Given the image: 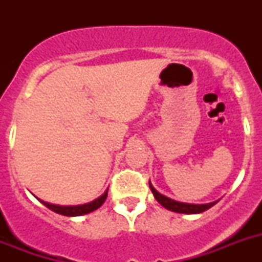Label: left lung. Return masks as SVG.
Instances as JSON below:
<instances>
[{"label": "left lung", "mask_w": 262, "mask_h": 262, "mask_svg": "<svg viewBox=\"0 0 262 262\" xmlns=\"http://www.w3.org/2000/svg\"><path fill=\"white\" fill-rule=\"evenodd\" d=\"M149 187H151V191L154 193L155 198H156V201L160 203V205L163 206V207H165V209L170 210V211L180 212V214H200V212L209 210L210 207H212V206L215 205V203H217V201H215V202L205 203V205H194V203L177 202V201L170 200V198H168V196L160 194L159 191L152 186L151 181H149Z\"/></svg>", "instance_id": "obj_1"}]
</instances>
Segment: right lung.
<instances>
[{"label": "right lung", "instance_id": "1", "mask_svg": "<svg viewBox=\"0 0 262 262\" xmlns=\"http://www.w3.org/2000/svg\"><path fill=\"white\" fill-rule=\"evenodd\" d=\"M107 190L102 194L101 196H98L97 200L92 201L89 203H85V205H77V206H59V205H52V203L45 202V201H40L46 207H48L52 211L57 212L60 215H64V216H80V215L89 214V212L94 211V210L99 209L101 206L103 205V202L106 201V196H107Z\"/></svg>", "mask_w": 262, "mask_h": 262}]
</instances>
